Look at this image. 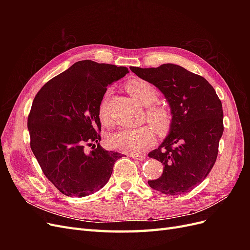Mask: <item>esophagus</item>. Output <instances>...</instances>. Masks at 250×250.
<instances>
[{"label": "esophagus", "instance_id": "1", "mask_svg": "<svg viewBox=\"0 0 250 250\" xmlns=\"http://www.w3.org/2000/svg\"><path fill=\"white\" fill-rule=\"evenodd\" d=\"M129 156L133 160H138V161H144L145 160V154H129Z\"/></svg>", "mask_w": 250, "mask_h": 250}]
</instances>
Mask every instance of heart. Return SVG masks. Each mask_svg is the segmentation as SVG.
Here are the masks:
<instances>
[{
	"label": "heart",
	"mask_w": 250,
	"mask_h": 250,
	"mask_svg": "<svg viewBox=\"0 0 250 250\" xmlns=\"http://www.w3.org/2000/svg\"><path fill=\"white\" fill-rule=\"evenodd\" d=\"M134 99L144 106H151L158 100L157 88L146 80L133 79L126 85ZM107 100L108 94L105 95L99 106V117L101 121L107 120ZM148 122L153 126L157 133L166 134L169 132L173 122L171 111L163 106H151L146 111ZM154 130L150 125L139 128H124L109 135L108 146L126 153H139L145 150L154 141Z\"/></svg>",
	"instance_id": "b5f03b06"
}]
</instances>
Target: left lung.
<instances>
[{"label":"left lung","instance_id":"1","mask_svg":"<svg viewBox=\"0 0 250 250\" xmlns=\"http://www.w3.org/2000/svg\"><path fill=\"white\" fill-rule=\"evenodd\" d=\"M130 70L161 90L173 117L168 137L148 154L164 165L162 176L148 185L167 195L190 192L216 163L223 133L221 101L207 79L180 65Z\"/></svg>","mask_w":250,"mask_h":250}]
</instances>
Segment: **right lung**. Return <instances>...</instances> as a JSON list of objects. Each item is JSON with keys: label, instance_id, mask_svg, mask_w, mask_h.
I'll list each match as a JSON object with an SVG mask.
<instances>
[{"label": "right lung", "instance_id": "1", "mask_svg": "<svg viewBox=\"0 0 250 250\" xmlns=\"http://www.w3.org/2000/svg\"><path fill=\"white\" fill-rule=\"evenodd\" d=\"M127 73L125 66L81 60L36 94L28 117L30 147L62 194L84 197L100 190L122 157L100 145L99 106L107 86Z\"/></svg>", "mask_w": 250, "mask_h": 250}]
</instances>
